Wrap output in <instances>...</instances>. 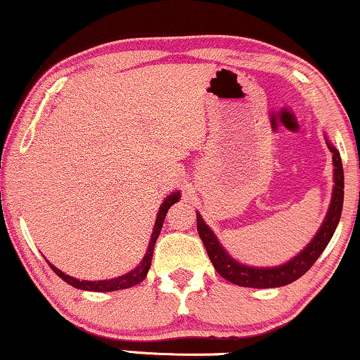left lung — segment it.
I'll list each match as a JSON object with an SVG mask.
<instances>
[{
    "label": "left lung",
    "mask_w": 360,
    "mask_h": 360,
    "mask_svg": "<svg viewBox=\"0 0 360 360\" xmlns=\"http://www.w3.org/2000/svg\"><path fill=\"white\" fill-rule=\"evenodd\" d=\"M329 150L333 152V163H334V188L333 198L326 214L323 225L317 230L316 236L312 238L309 245L301 251L300 255L294 256L288 263L273 266V268H255V266H246L238 263L235 258L228 255V251L223 248L214 236V233L210 230V226L203 221L202 214L197 213V230L202 238L205 248L210 256L214 269L221 278L228 279L233 284L243 288H279L286 286V284L300 279L309 268L316 263L321 253L329 245L330 238H333L335 228L339 225L340 213H342L344 203V169L338 148L330 146L328 142Z\"/></svg>",
    "instance_id": "left-lung-1"
}]
</instances>
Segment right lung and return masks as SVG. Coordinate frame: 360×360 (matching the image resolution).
<instances>
[{
	"mask_svg": "<svg viewBox=\"0 0 360 360\" xmlns=\"http://www.w3.org/2000/svg\"><path fill=\"white\" fill-rule=\"evenodd\" d=\"M180 200V191H175V193H172L163 200V203L160 205V208H158V213H157V220H155V226H153V231H152V238L150 241H148V250L146 256H143L142 261H140V264L137 268H134L132 271L127 273V274H122V276H117V278H112V279H104V281H81V279H76L72 276H69V274L63 273L60 269L56 268L49 263L51 269L58 274L60 279H64L68 284H71V286L77 288V289H84V291H97V292H107V291H117V289H127V288H132L135 284H139L142 281L143 278L147 276L148 269H150V264H152V255H153V248H155V241L158 235H160V230L163 226V221H165V214L169 212V208L172 205L176 203Z\"/></svg>",
	"mask_w": 360,
	"mask_h": 360,
	"instance_id": "1",
	"label": "right lung"
}]
</instances>
